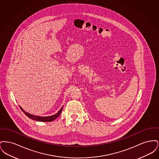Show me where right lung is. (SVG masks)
Instances as JSON below:
<instances>
[{
    "mask_svg": "<svg viewBox=\"0 0 159 159\" xmlns=\"http://www.w3.org/2000/svg\"><path fill=\"white\" fill-rule=\"evenodd\" d=\"M20 107L21 110L23 111V113L25 114L27 117H29V118H30V119H33V120H37V121H45H45L46 122V121H48H48H52L54 120L55 119H56L60 116V114L61 111H62V108H61L60 110L57 113L54 114L53 116H48V117H40V116H33V115H32V114L28 113L25 112L21 107Z\"/></svg>",
    "mask_w": 159,
    "mask_h": 159,
    "instance_id": "obj_1",
    "label": "right lung"
}]
</instances>
